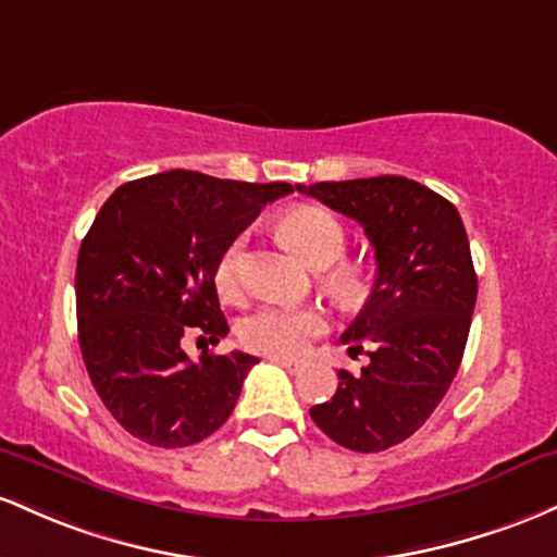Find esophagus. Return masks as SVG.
I'll use <instances>...</instances> for the list:
<instances>
[{"label": "esophagus", "mask_w": 557, "mask_h": 557, "mask_svg": "<svg viewBox=\"0 0 557 557\" xmlns=\"http://www.w3.org/2000/svg\"><path fill=\"white\" fill-rule=\"evenodd\" d=\"M271 360L276 362V366L286 368L289 373H297V371H302V368H305V362L297 360V358H271Z\"/></svg>", "instance_id": "obj_1"}]
</instances>
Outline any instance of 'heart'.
Returning <instances> with one entry per match:
<instances>
[{
    "label": "heart",
    "mask_w": 557,
    "mask_h": 557,
    "mask_svg": "<svg viewBox=\"0 0 557 557\" xmlns=\"http://www.w3.org/2000/svg\"><path fill=\"white\" fill-rule=\"evenodd\" d=\"M278 231L292 247L310 262L312 268H329L345 255L347 231L339 218L315 205H299L286 210L278 221ZM245 252L247 239L236 236L223 249L215 262V286L226 299H236L245 286ZM331 284L345 297H358L366 289V273L358 265L342 262L331 271ZM326 331V315L310 305H260L242 318L239 339L247 349L271 355V358H292L302 352L310 339Z\"/></svg>",
    "instance_id": "1"
}]
</instances>
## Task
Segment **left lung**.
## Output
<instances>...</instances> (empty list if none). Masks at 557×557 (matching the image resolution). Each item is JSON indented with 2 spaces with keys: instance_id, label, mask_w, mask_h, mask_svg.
Segmentation results:
<instances>
[{
  "instance_id": "8db88e82",
  "label": "left lung",
  "mask_w": 557,
  "mask_h": 557,
  "mask_svg": "<svg viewBox=\"0 0 557 557\" xmlns=\"http://www.w3.org/2000/svg\"><path fill=\"white\" fill-rule=\"evenodd\" d=\"M297 191L358 221L376 252V284L342 334L349 355L368 345L360 373L339 371L315 426L355 453L413 436L447 395L471 329L476 271L453 202L403 176L321 181Z\"/></svg>"
}]
</instances>
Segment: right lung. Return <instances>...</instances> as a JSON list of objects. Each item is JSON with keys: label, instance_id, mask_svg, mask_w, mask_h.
<instances>
[{"label": "right lung", "instance_id": "obj_1", "mask_svg": "<svg viewBox=\"0 0 557 557\" xmlns=\"http://www.w3.org/2000/svg\"><path fill=\"white\" fill-rule=\"evenodd\" d=\"M292 186L168 171L112 191L78 249L76 312L86 371L136 440L189 447L234 413L255 355H186L189 336L228 334L215 262L262 205Z\"/></svg>", "mask_w": 557, "mask_h": 557}]
</instances>
